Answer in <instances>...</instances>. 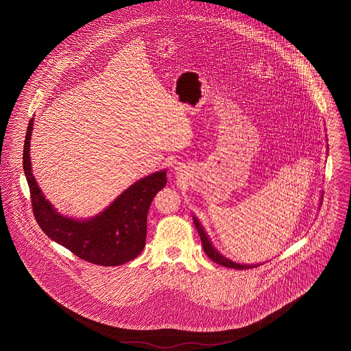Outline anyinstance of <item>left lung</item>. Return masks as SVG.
<instances>
[{"mask_svg": "<svg viewBox=\"0 0 351 351\" xmlns=\"http://www.w3.org/2000/svg\"><path fill=\"white\" fill-rule=\"evenodd\" d=\"M193 222H195V226L197 229V232L200 234L201 243H202V249L204 252L209 256V259H212L215 263L221 265V266H225V267L235 268V269H247V268L258 267V266H254V265H238V263H234L232 261L223 258L219 252H218L210 243V241L208 239V235L204 232L202 226L200 225V222L196 219V217H193Z\"/></svg>", "mask_w": 351, "mask_h": 351, "instance_id": "obj_1", "label": "left lung"}]
</instances>
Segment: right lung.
I'll list each match as a JSON object with an SVG mask.
<instances>
[{
	"label": "right lung",
	"mask_w": 351,
	"mask_h": 351,
	"mask_svg": "<svg viewBox=\"0 0 351 351\" xmlns=\"http://www.w3.org/2000/svg\"><path fill=\"white\" fill-rule=\"evenodd\" d=\"M30 119L23 146V171L30 189L34 217L52 241L85 262L99 266H121L136 258L146 245L147 212L155 195L167 184L166 171L155 172L134 183L117 200L89 221H76L55 212L42 195L30 167Z\"/></svg>",
	"instance_id": "add662e5"
}]
</instances>
